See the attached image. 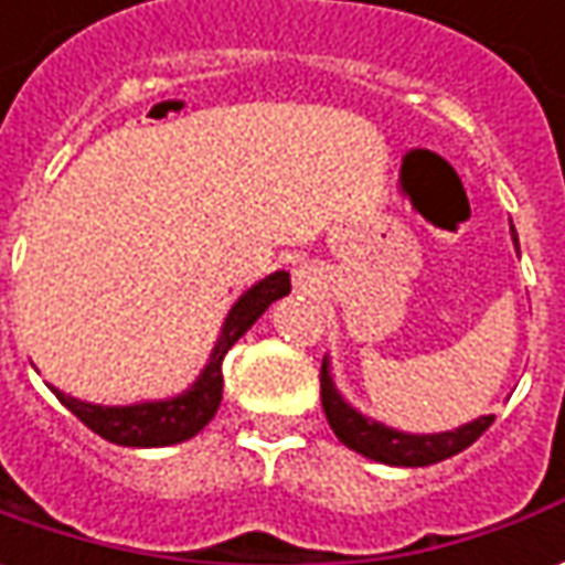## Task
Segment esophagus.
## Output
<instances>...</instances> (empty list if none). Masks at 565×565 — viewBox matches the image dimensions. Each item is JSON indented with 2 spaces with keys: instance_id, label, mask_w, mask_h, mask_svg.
Instances as JSON below:
<instances>
[{
  "instance_id": "obj_1",
  "label": "esophagus",
  "mask_w": 565,
  "mask_h": 565,
  "mask_svg": "<svg viewBox=\"0 0 565 565\" xmlns=\"http://www.w3.org/2000/svg\"><path fill=\"white\" fill-rule=\"evenodd\" d=\"M295 286L305 291H313L320 286V276H317V267L313 264H301L298 270H295Z\"/></svg>"
}]
</instances>
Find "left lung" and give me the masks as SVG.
Segmentation results:
<instances>
[{"label":"left lung","instance_id":"obj_1","mask_svg":"<svg viewBox=\"0 0 565 565\" xmlns=\"http://www.w3.org/2000/svg\"><path fill=\"white\" fill-rule=\"evenodd\" d=\"M511 236L516 252H520L513 224ZM320 394L322 412L329 418V427L334 430V437L341 439L348 449H353V452L365 455L372 461H381V465H394V468H427V465L446 461L452 455L465 452L470 443H477L489 430V424L495 422V415H480V418L461 424L455 430H443V434H406V430L387 427V424L363 415L360 408H353L341 396V391L334 387L329 356L322 360Z\"/></svg>","mask_w":565,"mask_h":565}]
</instances>
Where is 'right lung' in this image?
<instances>
[{"mask_svg": "<svg viewBox=\"0 0 565 565\" xmlns=\"http://www.w3.org/2000/svg\"><path fill=\"white\" fill-rule=\"evenodd\" d=\"M291 291V279L286 270L258 279L252 289H245L236 305L231 307L227 320L221 326L215 350L209 363L200 372V379L186 387L184 394L166 396V399H147V403H131V406H100V403H85L76 396L64 394L52 387L54 396L79 418L85 427H92L97 437L110 439L116 446H135V449H157V446H174L184 439L196 437L205 424L215 418L224 394V353L243 338L267 307L286 298Z\"/></svg>", "mask_w": 565, "mask_h": 565, "instance_id": "1", "label": "right lung"}]
</instances>
